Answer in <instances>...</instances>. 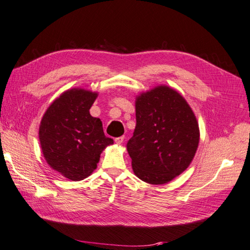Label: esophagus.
Returning <instances> with one entry per match:
<instances>
[{"instance_id":"34e87169","label":"esophagus","mask_w":250,"mask_h":250,"mask_svg":"<svg viewBox=\"0 0 250 250\" xmlns=\"http://www.w3.org/2000/svg\"><path fill=\"white\" fill-rule=\"evenodd\" d=\"M124 136H121V137H117V138H115V143L117 144V145H121L122 143H123L124 141Z\"/></svg>"}]
</instances>
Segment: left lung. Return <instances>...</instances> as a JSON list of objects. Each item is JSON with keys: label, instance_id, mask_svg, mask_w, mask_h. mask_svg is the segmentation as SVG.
I'll return each instance as SVG.
<instances>
[{"label": "left lung", "instance_id": "obj_1", "mask_svg": "<svg viewBox=\"0 0 250 250\" xmlns=\"http://www.w3.org/2000/svg\"><path fill=\"white\" fill-rule=\"evenodd\" d=\"M198 144V122L176 90L158 86L136 98V127L127 151L141 181L171 182L189 167Z\"/></svg>", "mask_w": 250, "mask_h": 250}]
</instances>
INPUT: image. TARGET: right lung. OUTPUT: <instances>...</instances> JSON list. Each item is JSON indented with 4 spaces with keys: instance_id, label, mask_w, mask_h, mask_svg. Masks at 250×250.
<instances>
[{
    "instance_id": "add662e5",
    "label": "right lung",
    "mask_w": 250,
    "mask_h": 250,
    "mask_svg": "<svg viewBox=\"0 0 250 250\" xmlns=\"http://www.w3.org/2000/svg\"><path fill=\"white\" fill-rule=\"evenodd\" d=\"M97 92L73 88L62 93L42 117L39 139L49 166L70 181H82L97 168L100 154L113 139L100 119L90 115Z\"/></svg>"
}]
</instances>
